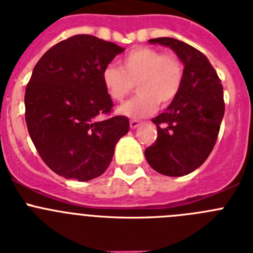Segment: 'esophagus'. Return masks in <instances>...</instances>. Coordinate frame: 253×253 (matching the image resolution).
Returning <instances> with one entry per match:
<instances>
[{
  "mask_svg": "<svg viewBox=\"0 0 253 253\" xmlns=\"http://www.w3.org/2000/svg\"><path fill=\"white\" fill-rule=\"evenodd\" d=\"M140 124H142V123H140L139 120H134V119L130 120V128L131 129H137Z\"/></svg>",
  "mask_w": 253,
  "mask_h": 253,
  "instance_id": "obj_1",
  "label": "esophagus"
}]
</instances>
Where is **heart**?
<instances>
[{
  "instance_id": "obj_1",
  "label": "heart",
  "mask_w": 253,
  "mask_h": 253,
  "mask_svg": "<svg viewBox=\"0 0 253 253\" xmlns=\"http://www.w3.org/2000/svg\"><path fill=\"white\" fill-rule=\"evenodd\" d=\"M101 80L107 95L119 102L137 84L138 95L118 107V113L142 119L157 110L158 104L167 106L175 101L184 84V66L173 53L138 46L120 59V68L114 64L105 67Z\"/></svg>"
}]
</instances>
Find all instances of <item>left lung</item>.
Listing matches in <instances>:
<instances>
[{
	"mask_svg": "<svg viewBox=\"0 0 253 253\" xmlns=\"http://www.w3.org/2000/svg\"><path fill=\"white\" fill-rule=\"evenodd\" d=\"M149 43L169 46L184 63L182 88L167 110L152 119L157 140L144 152L154 171L178 177L202 166L215 146L224 115L223 86L208 58L194 46L173 38Z\"/></svg>",
	"mask_w": 253,
	"mask_h": 253,
	"instance_id": "1",
	"label": "left lung"
}]
</instances>
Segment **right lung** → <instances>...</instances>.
Returning <instances> with one entry per match:
<instances>
[{"mask_svg": "<svg viewBox=\"0 0 253 253\" xmlns=\"http://www.w3.org/2000/svg\"><path fill=\"white\" fill-rule=\"evenodd\" d=\"M124 48L81 34L51 46L33 69L25 91L30 138L46 166L68 180L102 175L129 119L113 110L101 73Z\"/></svg>", "mask_w": 253, "mask_h": 253, "instance_id": "right-lung-1", "label": "right lung"}]
</instances>
